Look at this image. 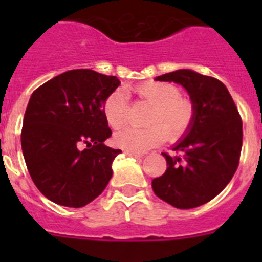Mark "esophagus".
Listing matches in <instances>:
<instances>
[{
  "label": "esophagus",
  "mask_w": 262,
  "mask_h": 262,
  "mask_svg": "<svg viewBox=\"0 0 262 262\" xmlns=\"http://www.w3.org/2000/svg\"><path fill=\"white\" fill-rule=\"evenodd\" d=\"M124 154L127 155V156H131V157H143V154L142 152H134V151H126Z\"/></svg>",
  "instance_id": "esophagus-1"
}]
</instances>
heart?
<instances>
[{"instance_id":"obj_1","label":"heart","mask_w":262,"mask_h":262,"mask_svg":"<svg viewBox=\"0 0 262 262\" xmlns=\"http://www.w3.org/2000/svg\"><path fill=\"white\" fill-rule=\"evenodd\" d=\"M133 93L152 108L147 115L145 128L124 127L114 135L117 147L126 151L144 152L157 147L166 139L178 140L190 129L195 108L193 102L182 97L176 85L161 81H147L133 88ZM106 123L111 128H119L126 122L127 97L122 90H115L106 97L102 105Z\"/></svg>"}]
</instances>
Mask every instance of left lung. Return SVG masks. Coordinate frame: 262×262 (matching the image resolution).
<instances>
[{"label": "left lung", "mask_w": 262, "mask_h": 262, "mask_svg": "<svg viewBox=\"0 0 262 262\" xmlns=\"http://www.w3.org/2000/svg\"><path fill=\"white\" fill-rule=\"evenodd\" d=\"M156 80L182 85L195 115L186 136L173 147L176 155L163 154L168 168L154 178L152 189L177 209H194L215 198L235 174L243 145L242 117L230 92L216 78L178 69Z\"/></svg>", "instance_id": "1"}]
</instances>
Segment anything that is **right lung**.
I'll use <instances>...</instances> for the list:
<instances>
[{"mask_svg":"<svg viewBox=\"0 0 262 262\" xmlns=\"http://www.w3.org/2000/svg\"><path fill=\"white\" fill-rule=\"evenodd\" d=\"M119 84L115 76L73 69L31 94L20 134L22 152L35 186L52 202L78 209L107 186L111 164L122 151L103 144L111 129L102 105Z\"/></svg>","mask_w":262,"mask_h":262,"instance_id":"1","label":"right lung"}]
</instances>
